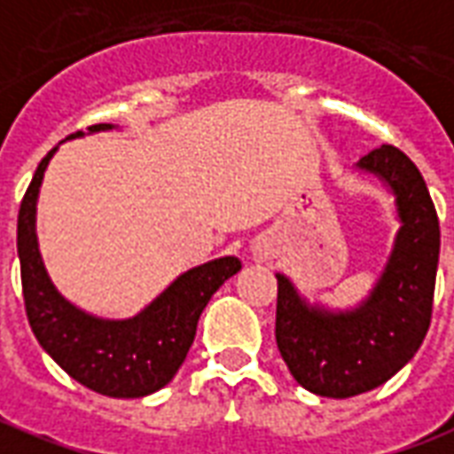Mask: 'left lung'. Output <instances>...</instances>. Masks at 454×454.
Here are the masks:
<instances>
[{
  "instance_id": "1",
  "label": "left lung",
  "mask_w": 454,
  "mask_h": 454,
  "mask_svg": "<svg viewBox=\"0 0 454 454\" xmlns=\"http://www.w3.org/2000/svg\"><path fill=\"white\" fill-rule=\"evenodd\" d=\"M360 168L396 195L402 230L375 293L353 312L307 307L278 276L276 343L290 375L319 396L348 399L385 385L421 348L433 314L440 224L421 171L395 145L360 159Z\"/></svg>"
}]
</instances>
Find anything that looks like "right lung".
<instances>
[{
	"mask_svg": "<svg viewBox=\"0 0 454 454\" xmlns=\"http://www.w3.org/2000/svg\"><path fill=\"white\" fill-rule=\"evenodd\" d=\"M108 128L114 125L98 122L89 132ZM79 135L82 130L69 137ZM55 150L58 147L43 157L19 207L16 247L26 317L43 350L79 385L118 399L147 396L174 380L193 343L205 304L241 263L234 256H224L188 270L145 312L125 322L96 319L72 307L52 287L35 241V198Z\"/></svg>",
	"mask_w": 454,
	"mask_h": 454,
	"instance_id": "1",
	"label": "right lung"
}]
</instances>
